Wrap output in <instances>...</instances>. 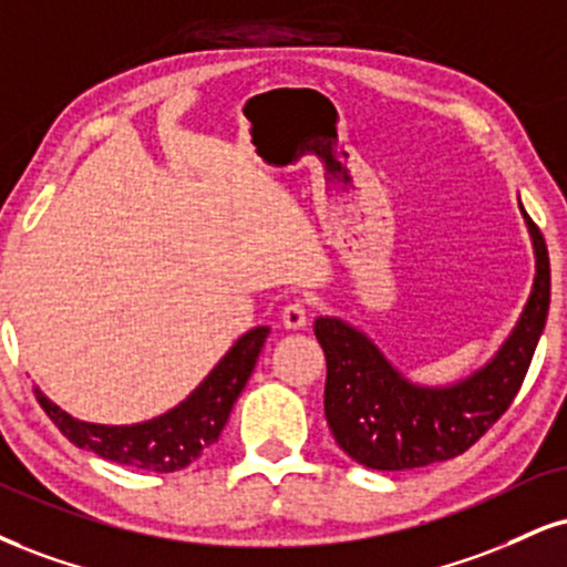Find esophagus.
I'll list each match as a JSON object with an SVG mask.
<instances>
[{
    "label": "esophagus",
    "mask_w": 567,
    "mask_h": 567,
    "mask_svg": "<svg viewBox=\"0 0 567 567\" xmlns=\"http://www.w3.org/2000/svg\"><path fill=\"white\" fill-rule=\"evenodd\" d=\"M306 322H309V306L303 301H292L282 309V324L288 330H303Z\"/></svg>",
    "instance_id": "1"
}]
</instances>
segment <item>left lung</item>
I'll return each instance as SVG.
<instances>
[{
    "instance_id": "1",
    "label": "left lung",
    "mask_w": 567,
    "mask_h": 567,
    "mask_svg": "<svg viewBox=\"0 0 567 567\" xmlns=\"http://www.w3.org/2000/svg\"><path fill=\"white\" fill-rule=\"evenodd\" d=\"M536 277L513 336L478 372L454 385L406 380L364 332L319 317L313 336L327 359L324 417L338 446L370 470H412L467 452L520 391L549 311V254L530 216Z\"/></svg>"
}]
</instances>
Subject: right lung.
Here are the masks:
<instances>
[{"mask_svg":"<svg viewBox=\"0 0 567 567\" xmlns=\"http://www.w3.org/2000/svg\"><path fill=\"white\" fill-rule=\"evenodd\" d=\"M269 327H254L237 340L210 374L195 388L179 406L136 425H94L71 417L58 404H52L37 388V401L42 404L58 431L79 449L94 452L102 460L118 462L150 473H176L214 446L227 425L231 406L243 393L261 353Z\"/></svg>","mask_w":567,"mask_h":567,"instance_id":"obj_1","label":"right lung"}]
</instances>
